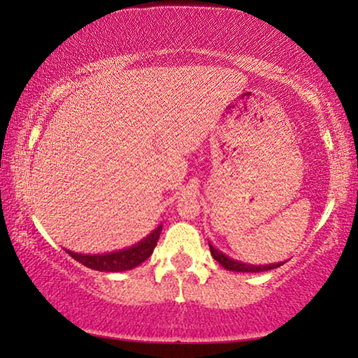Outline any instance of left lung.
Masks as SVG:
<instances>
[{
    "label": "left lung",
    "mask_w": 358,
    "mask_h": 358,
    "mask_svg": "<svg viewBox=\"0 0 358 358\" xmlns=\"http://www.w3.org/2000/svg\"><path fill=\"white\" fill-rule=\"evenodd\" d=\"M210 245V252L211 256H213L215 260H217L224 268L230 270V271H241V273H259V271H268V270H273L278 268V266H281L284 262H278V264H271V265H251V264H245V262H238V260H234L227 257L226 254H222L221 251H217L215 246Z\"/></svg>",
    "instance_id": "1"
}]
</instances>
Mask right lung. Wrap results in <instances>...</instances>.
<instances>
[{
	"instance_id": "1",
	"label": "right lung",
	"mask_w": 358,
	"mask_h": 358,
	"mask_svg": "<svg viewBox=\"0 0 358 358\" xmlns=\"http://www.w3.org/2000/svg\"><path fill=\"white\" fill-rule=\"evenodd\" d=\"M162 230V224H159L153 232L147 235L142 241H138L137 245L126 248V250L107 252V254H80V252H72L66 250L72 259H76L77 262L88 266V268L98 270V271H126L131 268H136L137 265L145 262L151 254H153L155 246L159 240Z\"/></svg>"
}]
</instances>
